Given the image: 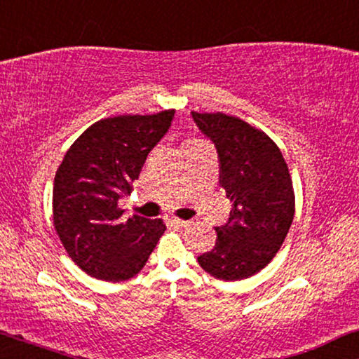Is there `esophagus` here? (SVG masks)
<instances>
[{"label": "esophagus", "mask_w": 359, "mask_h": 359, "mask_svg": "<svg viewBox=\"0 0 359 359\" xmlns=\"http://www.w3.org/2000/svg\"><path fill=\"white\" fill-rule=\"evenodd\" d=\"M170 222H171V225H175V227H186V225H188L186 220L176 219V217H170Z\"/></svg>", "instance_id": "1"}]
</instances>
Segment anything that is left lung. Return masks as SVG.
I'll list each match as a JSON object with an SVG mask.
<instances>
[{
    "mask_svg": "<svg viewBox=\"0 0 359 359\" xmlns=\"http://www.w3.org/2000/svg\"><path fill=\"white\" fill-rule=\"evenodd\" d=\"M212 142L220 186L232 201L227 224L215 227L217 243L198 257L201 268L224 281L253 276L274 258L294 219V191L278 145L238 117L191 112Z\"/></svg>",
    "mask_w": 359,
    "mask_h": 359,
    "instance_id": "8db88e82",
    "label": "left lung"
}]
</instances>
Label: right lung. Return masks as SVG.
<instances>
[{
	"instance_id": "obj_1",
	"label": "right lung",
	"mask_w": 359,
	"mask_h": 359,
	"mask_svg": "<svg viewBox=\"0 0 359 359\" xmlns=\"http://www.w3.org/2000/svg\"><path fill=\"white\" fill-rule=\"evenodd\" d=\"M175 109L151 116H116L83 132L58 166L53 225L68 257L93 278L126 281L154 252L165 224L122 219L119 199L130 193L150 150L171 127Z\"/></svg>"
}]
</instances>
